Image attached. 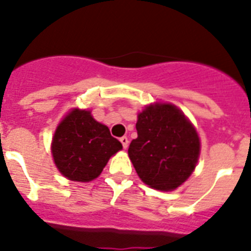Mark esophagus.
Wrapping results in <instances>:
<instances>
[{"mask_svg": "<svg viewBox=\"0 0 251 251\" xmlns=\"http://www.w3.org/2000/svg\"><path fill=\"white\" fill-rule=\"evenodd\" d=\"M119 141L122 142V145H123V148H124V150H127V148H128V145H129V141H128L127 137H126V136L121 137V139H119Z\"/></svg>", "mask_w": 251, "mask_h": 251, "instance_id": "34e87169", "label": "esophagus"}]
</instances>
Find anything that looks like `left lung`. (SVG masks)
Segmentation results:
<instances>
[{
  "instance_id": "obj_1",
  "label": "left lung",
  "mask_w": 251,
  "mask_h": 251,
  "mask_svg": "<svg viewBox=\"0 0 251 251\" xmlns=\"http://www.w3.org/2000/svg\"><path fill=\"white\" fill-rule=\"evenodd\" d=\"M138 137L128 156L139 178L150 187L171 191L194 172L200 156V138L191 122L176 105L146 106L136 124Z\"/></svg>"
}]
</instances>
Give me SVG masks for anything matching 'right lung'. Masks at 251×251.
I'll list each match as a JSON object with an SVG mask.
<instances>
[{"mask_svg":"<svg viewBox=\"0 0 251 251\" xmlns=\"http://www.w3.org/2000/svg\"><path fill=\"white\" fill-rule=\"evenodd\" d=\"M122 143L110 136L109 128L95 121L90 110H70L60 122L51 152L60 174L76 182H89L101 174Z\"/></svg>","mask_w":251,"mask_h":251,"instance_id":"right-lung-1","label":"right lung"}]
</instances>
